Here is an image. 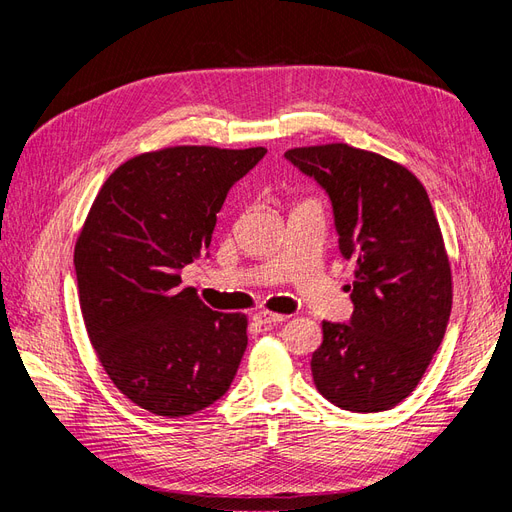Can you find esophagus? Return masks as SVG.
<instances>
[{
	"mask_svg": "<svg viewBox=\"0 0 512 512\" xmlns=\"http://www.w3.org/2000/svg\"><path fill=\"white\" fill-rule=\"evenodd\" d=\"M284 314H275V312H269V309H262V312H256L254 314V322L256 324H277V322H284Z\"/></svg>",
	"mask_w": 512,
	"mask_h": 512,
	"instance_id": "34e87169",
	"label": "esophagus"
}]
</instances>
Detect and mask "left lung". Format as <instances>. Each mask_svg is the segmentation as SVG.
I'll use <instances>...</instances> for the list:
<instances>
[{"label":"left lung","mask_w":512,"mask_h":512,"mask_svg":"<svg viewBox=\"0 0 512 512\" xmlns=\"http://www.w3.org/2000/svg\"><path fill=\"white\" fill-rule=\"evenodd\" d=\"M284 156L329 192L339 250L354 260L350 324L322 322L316 389L337 408L382 412L421 382L453 307V273L429 196L406 166L348 143Z\"/></svg>","instance_id":"1"}]
</instances>
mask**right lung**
I'll return each instance as SVG.
<instances>
[{
    "label": "right lung",
    "mask_w": 512,
    "mask_h": 512,
    "mask_svg": "<svg viewBox=\"0 0 512 512\" xmlns=\"http://www.w3.org/2000/svg\"><path fill=\"white\" fill-rule=\"evenodd\" d=\"M265 147L175 145L123 162L74 245L79 303L100 365L132 404L177 418L205 410L235 378L247 316L213 312L181 269L209 247L232 183Z\"/></svg>",
    "instance_id": "right-lung-1"
}]
</instances>
